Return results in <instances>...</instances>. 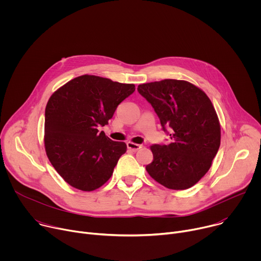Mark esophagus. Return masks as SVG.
Segmentation results:
<instances>
[{
    "mask_svg": "<svg viewBox=\"0 0 261 261\" xmlns=\"http://www.w3.org/2000/svg\"><path fill=\"white\" fill-rule=\"evenodd\" d=\"M127 146H128L129 150H131L133 152H136V151L139 150V148L142 147V144H138V143H134V142L129 141V142H127Z\"/></svg>",
    "mask_w": 261,
    "mask_h": 261,
    "instance_id": "34e87169",
    "label": "esophagus"
}]
</instances>
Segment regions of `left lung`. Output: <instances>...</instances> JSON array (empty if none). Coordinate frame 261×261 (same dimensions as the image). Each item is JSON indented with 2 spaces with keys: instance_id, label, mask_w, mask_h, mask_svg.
I'll return each instance as SVG.
<instances>
[{
  "instance_id": "left-lung-1",
  "label": "left lung",
  "mask_w": 261,
  "mask_h": 261,
  "mask_svg": "<svg viewBox=\"0 0 261 261\" xmlns=\"http://www.w3.org/2000/svg\"><path fill=\"white\" fill-rule=\"evenodd\" d=\"M137 91L170 137L168 144L151 146L154 160L146 171L168 189L192 187L208 171L220 146V123L210 98L196 86L176 80L142 84Z\"/></svg>"
}]
</instances>
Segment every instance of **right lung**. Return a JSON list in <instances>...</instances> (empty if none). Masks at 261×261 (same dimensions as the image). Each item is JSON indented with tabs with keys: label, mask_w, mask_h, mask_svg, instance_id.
Listing matches in <instances>:
<instances>
[{
	"label": "right lung",
	"mask_w": 261,
	"mask_h": 261,
	"mask_svg": "<svg viewBox=\"0 0 261 261\" xmlns=\"http://www.w3.org/2000/svg\"><path fill=\"white\" fill-rule=\"evenodd\" d=\"M134 91L132 84L86 74L50 96L45 108V151L72 187L89 192L110 178L127 145L98 128L108 124L118 105Z\"/></svg>",
	"instance_id": "add662e5"
}]
</instances>
